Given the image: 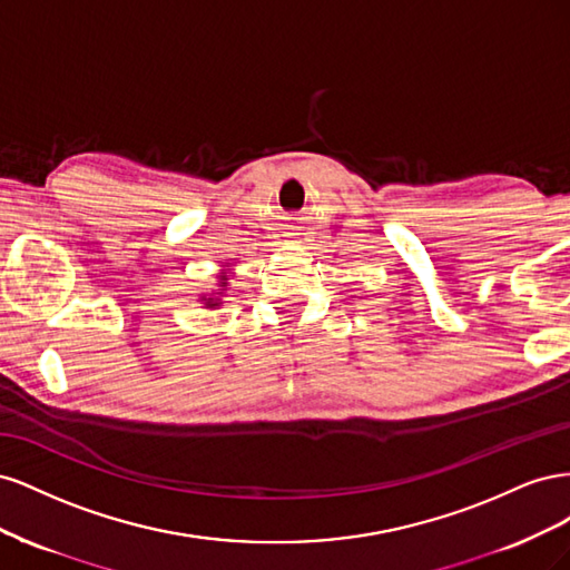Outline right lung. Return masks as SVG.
Wrapping results in <instances>:
<instances>
[{"label": "right lung", "mask_w": 570, "mask_h": 570, "mask_svg": "<svg viewBox=\"0 0 570 570\" xmlns=\"http://www.w3.org/2000/svg\"><path fill=\"white\" fill-rule=\"evenodd\" d=\"M223 281H226V278H223ZM223 285H226V283H223ZM206 304H209V306H216V302H214V299H209Z\"/></svg>", "instance_id": "obj_1"}]
</instances>
